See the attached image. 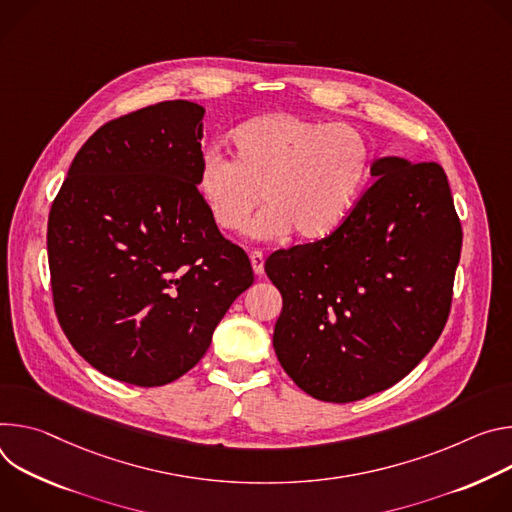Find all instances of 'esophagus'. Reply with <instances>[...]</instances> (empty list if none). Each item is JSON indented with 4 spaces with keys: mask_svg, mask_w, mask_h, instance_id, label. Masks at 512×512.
Masks as SVG:
<instances>
[{
    "mask_svg": "<svg viewBox=\"0 0 512 512\" xmlns=\"http://www.w3.org/2000/svg\"><path fill=\"white\" fill-rule=\"evenodd\" d=\"M250 262H252L254 272H256L258 276H262V274H264V254L258 252V250H254V252L250 254Z\"/></svg>",
    "mask_w": 512,
    "mask_h": 512,
    "instance_id": "1",
    "label": "esophagus"
}]
</instances>
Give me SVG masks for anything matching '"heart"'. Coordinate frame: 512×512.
<instances>
[{
  "mask_svg": "<svg viewBox=\"0 0 512 512\" xmlns=\"http://www.w3.org/2000/svg\"><path fill=\"white\" fill-rule=\"evenodd\" d=\"M232 160L205 156L199 195L223 232H244L252 223L260 240L315 242L335 232L354 209L370 175L372 152L352 126L323 124L297 113L274 111L254 118L230 136Z\"/></svg>",
  "mask_w": 512,
  "mask_h": 512,
  "instance_id": "b5f03b06",
  "label": "heart"
}]
</instances>
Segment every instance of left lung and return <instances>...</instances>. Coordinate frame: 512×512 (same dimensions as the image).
Instances as JSON below:
<instances>
[{"label":"left lung","instance_id":"obj_1","mask_svg":"<svg viewBox=\"0 0 512 512\" xmlns=\"http://www.w3.org/2000/svg\"><path fill=\"white\" fill-rule=\"evenodd\" d=\"M370 173L374 183L335 232L264 264L282 295L278 362L325 403H354L403 380L451 309L462 223L443 168L388 156Z\"/></svg>","mask_w":512,"mask_h":512}]
</instances>
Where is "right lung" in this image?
<instances>
[{
	"label": "right lung",
	"instance_id": "1",
	"mask_svg": "<svg viewBox=\"0 0 512 512\" xmlns=\"http://www.w3.org/2000/svg\"><path fill=\"white\" fill-rule=\"evenodd\" d=\"M203 113L177 99L103 124L50 207L56 317L79 356L120 382L181 378L254 282L197 189Z\"/></svg>",
	"mask_w": 512,
	"mask_h": 512
}]
</instances>
